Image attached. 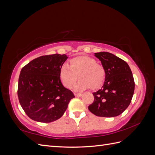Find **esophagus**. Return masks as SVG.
Listing matches in <instances>:
<instances>
[{
    "mask_svg": "<svg viewBox=\"0 0 155 155\" xmlns=\"http://www.w3.org/2000/svg\"><path fill=\"white\" fill-rule=\"evenodd\" d=\"M74 95H75V96H76V97H80L82 94L80 93H74Z\"/></svg>",
    "mask_w": 155,
    "mask_h": 155,
    "instance_id": "34e87169",
    "label": "esophagus"
}]
</instances>
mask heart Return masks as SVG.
Here are the masks:
<instances>
[{
  "instance_id": "obj_1",
  "label": "heart",
  "mask_w": 155,
  "mask_h": 155,
  "mask_svg": "<svg viewBox=\"0 0 155 155\" xmlns=\"http://www.w3.org/2000/svg\"><path fill=\"white\" fill-rule=\"evenodd\" d=\"M70 67L63 64L60 70V78L64 87L71 88L78 79L80 80L74 86L76 91L90 88L96 90L104 84L105 70L102 64L89 56L80 55L70 60Z\"/></svg>"
}]
</instances>
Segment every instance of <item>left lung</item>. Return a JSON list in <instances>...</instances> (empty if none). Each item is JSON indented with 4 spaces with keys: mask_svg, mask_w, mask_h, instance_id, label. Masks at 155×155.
I'll use <instances>...</instances> for the list:
<instances>
[{
    "mask_svg": "<svg viewBox=\"0 0 155 155\" xmlns=\"http://www.w3.org/2000/svg\"><path fill=\"white\" fill-rule=\"evenodd\" d=\"M105 70L101 88L93 93L94 100L88 107L97 116L111 118L121 114L128 107L134 91L131 70L125 61L106 51L95 53Z\"/></svg>",
    "mask_w": 155,
    "mask_h": 155,
    "instance_id": "8db88e82",
    "label": "left lung"
}]
</instances>
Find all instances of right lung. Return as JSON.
<instances>
[{
    "mask_svg": "<svg viewBox=\"0 0 155 155\" xmlns=\"http://www.w3.org/2000/svg\"><path fill=\"white\" fill-rule=\"evenodd\" d=\"M67 56L58 54L32 60L21 70L18 97L25 113L31 120L50 123L58 120L75 96L61 81L60 70Z\"/></svg>",
    "mask_w": 155,
    "mask_h": 155,
    "instance_id": "add662e5",
    "label": "right lung"
}]
</instances>
